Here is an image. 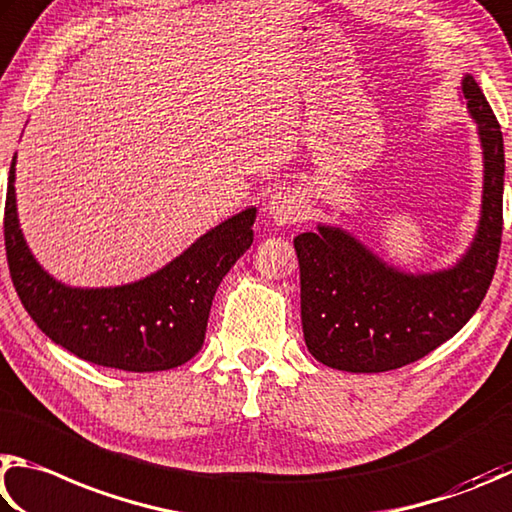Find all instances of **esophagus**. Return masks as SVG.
<instances>
[{"label": "esophagus", "instance_id": "1", "mask_svg": "<svg viewBox=\"0 0 512 512\" xmlns=\"http://www.w3.org/2000/svg\"><path fill=\"white\" fill-rule=\"evenodd\" d=\"M267 215H270L272 222L279 224V227H290V224H297L306 215V204H303L301 197L294 191H279L270 197L267 202Z\"/></svg>", "mask_w": 512, "mask_h": 512}]
</instances>
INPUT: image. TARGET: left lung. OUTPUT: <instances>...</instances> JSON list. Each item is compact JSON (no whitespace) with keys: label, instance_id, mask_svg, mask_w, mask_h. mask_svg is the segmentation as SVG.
I'll use <instances>...</instances> for the list:
<instances>
[{"label":"left lung","instance_id":"1","mask_svg":"<svg viewBox=\"0 0 512 512\" xmlns=\"http://www.w3.org/2000/svg\"><path fill=\"white\" fill-rule=\"evenodd\" d=\"M465 107L483 150L479 227L447 270L402 272L342 227L299 233L303 339L315 360L337 371L382 373L432 353L468 324L495 274L504 224V137L470 74Z\"/></svg>","mask_w":512,"mask_h":512}]
</instances>
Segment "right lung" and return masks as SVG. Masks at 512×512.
<instances>
[{"label":"right lung","instance_id":"obj_1","mask_svg":"<svg viewBox=\"0 0 512 512\" xmlns=\"http://www.w3.org/2000/svg\"><path fill=\"white\" fill-rule=\"evenodd\" d=\"M256 206L231 215L155 274L116 288H71L35 261L17 220L15 157L8 173L4 240L22 306L51 342L110 369L168 371L200 351L211 303L254 242Z\"/></svg>","mask_w":512,"mask_h":512}]
</instances>
